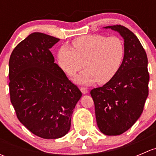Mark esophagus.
<instances>
[{"instance_id": "1", "label": "esophagus", "mask_w": 156, "mask_h": 156, "mask_svg": "<svg viewBox=\"0 0 156 156\" xmlns=\"http://www.w3.org/2000/svg\"><path fill=\"white\" fill-rule=\"evenodd\" d=\"M80 90H81V92H82L83 94H87V93L88 92L87 89L86 87H81V88H80Z\"/></svg>"}]
</instances>
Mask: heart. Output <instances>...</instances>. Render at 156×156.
Segmentation results:
<instances>
[{
    "instance_id": "1",
    "label": "heart",
    "mask_w": 156,
    "mask_h": 156,
    "mask_svg": "<svg viewBox=\"0 0 156 156\" xmlns=\"http://www.w3.org/2000/svg\"><path fill=\"white\" fill-rule=\"evenodd\" d=\"M73 48L62 46L57 53L60 68L73 75L83 66L85 69L75 78L81 84H91L97 81L105 84L115 75L125 57V45L117 36L88 34L74 39Z\"/></svg>"
}]
</instances>
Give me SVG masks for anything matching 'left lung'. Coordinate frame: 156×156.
<instances>
[{
  "instance_id": "left-lung-1",
  "label": "left lung",
  "mask_w": 156,
  "mask_h": 156,
  "mask_svg": "<svg viewBox=\"0 0 156 156\" xmlns=\"http://www.w3.org/2000/svg\"><path fill=\"white\" fill-rule=\"evenodd\" d=\"M118 31L125 41V57L120 69L106 84L90 90L97 126L108 136L127 131L144 111L149 94V75L144 48L136 35L121 25L106 26Z\"/></svg>"
}]
</instances>
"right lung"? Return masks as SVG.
<instances>
[{
	"label": "right lung",
	"mask_w": 156,
	"mask_h": 156,
	"mask_svg": "<svg viewBox=\"0 0 156 156\" xmlns=\"http://www.w3.org/2000/svg\"><path fill=\"white\" fill-rule=\"evenodd\" d=\"M59 38L34 32L12 50L9 60L10 101L20 122L44 139L65 136L81 90L54 63L50 49Z\"/></svg>",
	"instance_id": "add662e5"
}]
</instances>
